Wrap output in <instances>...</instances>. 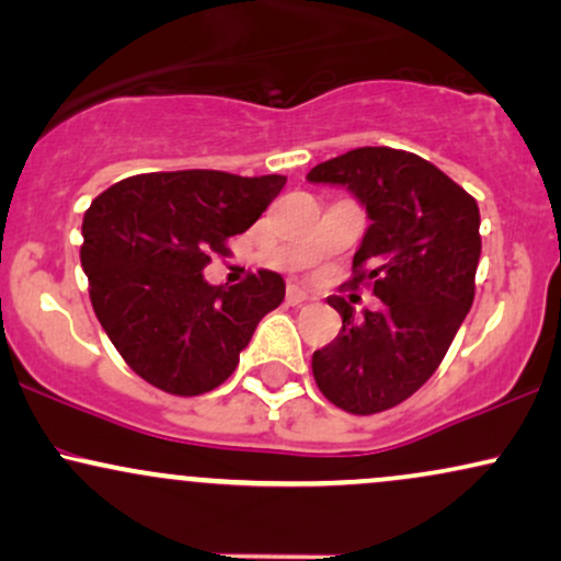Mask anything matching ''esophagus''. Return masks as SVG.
<instances>
[{
    "label": "esophagus",
    "mask_w": 561,
    "mask_h": 561,
    "mask_svg": "<svg viewBox=\"0 0 561 561\" xmlns=\"http://www.w3.org/2000/svg\"><path fill=\"white\" fill-rule=\"evenodd\" d=\"M311 298H308L306 293H302L300 287H289L287 289V302L289 306H302V302H308Z\"/></svg>",
    "instance_id": "obj_1"
}]
</instances>
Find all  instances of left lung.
I'll return each mask as SVG.
<instances>
[{
	"label": "left lung",
	"mask_w": 561,
	"mask_h": 561,
	"mask_svg": "<svg viewBox=\"0 0 561 561\" xmlns=\"http://www.w3.org/2000/svg\"><path fill=\"white\" fill-rule=\"evenodd\" d=\"M311 184L345 186L369 229L351 287L382 300L364 311L332 295L343 330L313 353L319 390L351 414L392 409L435 375L474 300L480 210L459 184L414 152L358 147L319 163Z\"/></svg>",
	"instance_id": "1"
}]
</instances>
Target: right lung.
Listing matches in <instances>:
<instances>
[{
    "mask_svg": "<svg viewBox=\"0 0 561 561\" xmlns=\"http://www.w3.org/2000/svg\"><path fill=\"white\" fill-rule=\"evenodd\" d=\"M285 176L224 171L145 173L113 184L83 214L81 266L115 351L171 396L218 388L259 321L285 300V279L250 274L208 285L210 255L259 221Z\"/></svg>",
    "mask_w": 561,
    "mask_h": 561,
    "instance_id": "obj_1",
    "label": "right lung"
}]
</instances>
